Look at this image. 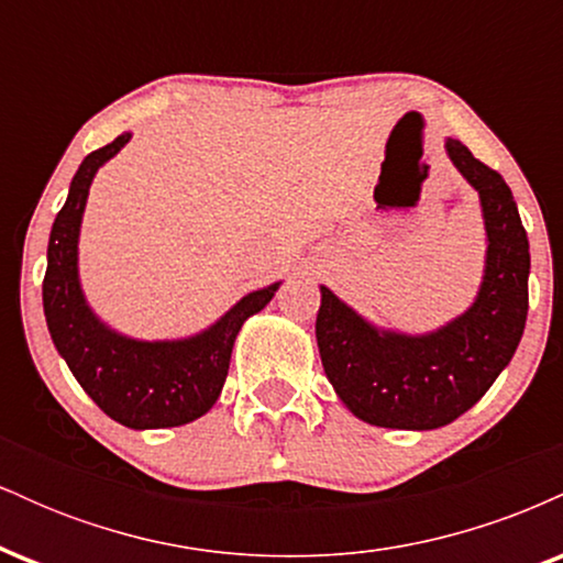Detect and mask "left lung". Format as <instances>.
Wrapping results in <instances>:
<instances>
[{"label": "left lung", "instance_id": "1", "mask_svg": "<svg viewBox=\"0 0 563 563\" xmlns=\"http://www.w3.org/2000/svg\"><path fill=\"white\" fill-rule=\"evenodd\" d=\"M457 172L479 190L487 228V269L474 307L426 335L376 331L333 290L322 301L314 333L320 360L349 410L384 429H439L487 394L510 363L529 309V241L506 179L463 142L448 140Z\"/></svg>", "mask_w": 563, "mask_h": 563}]
</instances>
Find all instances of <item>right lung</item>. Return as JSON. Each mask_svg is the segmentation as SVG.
<instances>
[{
    "label": "right lung",
    "mask_w": 563,
    "mask_h": 563,
    "mask_svg": "<svg viewBox=\"0 0 563 563\" xmlns=\"http://www.w3.org/2000/svg\"><path fill=\"white\" fill-rule=\"evenodd\" d=\"M126 142L129 134H121L89 153L70 183L66 206L57 211L49 232L44 318L60 357L106 416L126 429H169L211 410L228 378L238 331L267 307L280 283L243 296L222 320L192 339L134 341L102 325L84 301L76 245L95 172Z\"/></svg>",
    "instance_id": "add662e5"
}]
</instances>
